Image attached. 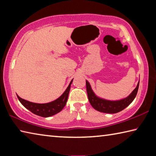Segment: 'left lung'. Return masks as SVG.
<instances>
[{"mask_svg": "<svg viewBox=\"0 0 156 156\" xmlns=\"http://www.w3.org/2000/svg\"><path fill=\"white\" fill-rule=\"evenodd\" d=\"M139 82L135 89L125 98L118 100H109L97 96L87 80H86V87L89 101L95 109L100 112L107 113H115L120 112L125 109L135 99L138 93L139 87Z\"/></svg>", "mask_w": 156, "mask_h": 156, "instance_id": "left-lung-1", "label": "left lung"}]
</instances>
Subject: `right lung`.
<instances>
[{
    "label": "right lung",
    "instance_id": "add662e5",
    "mask_svg": "<svg viewBox=\"0 0 156 156\" xmlns=\"http://www.w3.org/2000/svg\"><path fill=\"white\" fill-rule=\"evenodd\" d=\"M73 82V79L71 80L69 84L66 89L61 96L58 98L54 100V101L47 102V103L44 104H39V103H34L27 100L21 98L17 95V97L20 103L24 106L26 109L30 110L31 112H32L34 114L37 115L41 116V117H50L56 113H59L61 111L67 103L69 93L70 91L71 84Z\"/></svg>",
    "mask_w": 156,
    "mask_h": 156
}]
</instances>
